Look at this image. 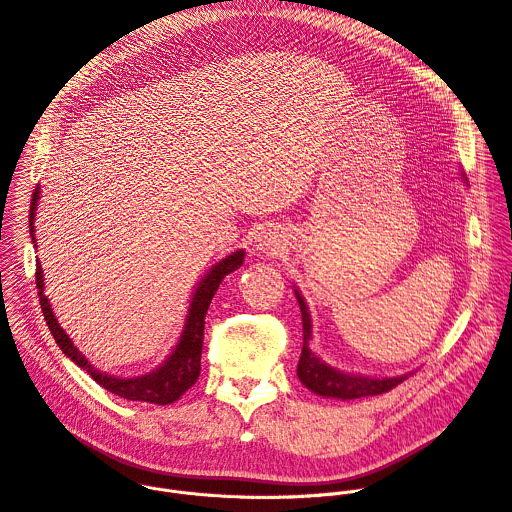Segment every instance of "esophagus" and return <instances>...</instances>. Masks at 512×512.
Returning a JSON list of instances; mask_svg holds the SVG:
<instances>
[{
  "mask_svg": "<svg viewBox=\"0 0 512 512\" xmlns=\"http://www.w3.org/2000/svg\"><path fill=\"white\" fill-rule=\"evenodd\" d=\"M255 249L259 253L271 255V257H277V255H281L285 251V247L281 243V237L277 235L275 229H261L255 235Z\"/></svg>",
  "mask_w": 512,
  "mask_h": 512,
  "instance_id": "34e87169",
  "label": "esophagus"
}]
</instances>
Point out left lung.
<instances>
[{
  "mask_svg": "<svg viewBox=\"0 0 512 512\" xmlns=\"http://www.w3.org/2000/svg\"><path fill=\"white\" fill-rule=\"evenodd\" d=\"M294 294L298 298L300 310H302V326H304V346L298 362V377L302 385H306L312 393L320 397H332V399H360V397H371V395H383L391 389H395L399 383L409 379L413 373L397 375V377H364L354 373H344L328 362H324L316 352L310 348L312 340V316L308 310V304L300 289L294 287Z\"/></svg>",
  "mask_w": 512,
  "mask_h": 512,
  "instance_id": "1",
  "label": "left lung"
}]
</instances>
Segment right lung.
<instances>
[{"instance_id":"add662e5","label":"right lung","mask_w":512,"mask_h":512,"mask_svg":"<svg viewBox=\"0 0 512 512\" xmlns=\"http://www.w3.org/2000/svg\"><path fill=\"white\" fill-rule=\"evenodd\" d=\"M38 200H40V186H36V190L32 194V206H30V237H32L34 247H36L34 221H36ZM243 261H245V251L239 249L218 263H214L206 271V275L196 283V289L190 298L184 330H182L180 340L174 346V350L168 354V358L160 364L158 369L145 373V375H139V377H131V379L115 377V375L95 369L93 364L87 360V356L75 344H72L70 336L60 328V324L52 312V306L48 302V296H44V271H42L40 261L36 263V285H38V296H40L44 320H46L56 344L64 352V356H68L72 362L77 364V367L85 369L103 389H107L123 399L154 403V405H170L176 399H180L198 381L202 340H204V316L208 312V306L216 294L218 285L223 283V279L229 273L239 269L243 265Z\"/></svg>"}]
</instances>
